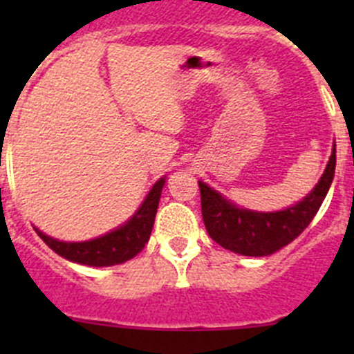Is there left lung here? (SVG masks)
<instances>
[{
  "label": "left lung",
  "instance_id": "8db88e82",
  "mask_svg": "<svg viewBox=\"0 0 354 354\" xmlns=\"http://www.w3.org/2000/svg\"><path fill=\"white\" fill-rule=\"evenodd\" d=\"M335 145L323 177L301 202L277 212L241 209L198 180L202 218L207 234L223 248L248 257H266L292 243L305 230L331 186L335 175Z\"/></svg>",
  "mask_w": 354,
  "mask_h": 354
}]
</instances>
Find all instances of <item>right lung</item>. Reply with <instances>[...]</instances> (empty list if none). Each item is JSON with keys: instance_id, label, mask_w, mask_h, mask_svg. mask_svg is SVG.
<instances>
[{"instance_id": "1", "label": "right lung", "mask_w": 354, "mask_h": 354, "mask_svg": "<svg viewBox=\"0 0 354 354\" xmlns=\"http://www.w3.org/2000/svg\"><path fill=\"white\" fill-rule=\"evenodd\" d=\"M162 186H165V179H159L127 223L104 234V236L97 237V239L83 241V243H67V241H58L46 236V234L40 232L39 228H35V230L40 239L53 252L71 262L95 266V268L122 264V262L136 257L143 250V246L147 245L152 227H154Z\"/></svg>"}]
</instances>
